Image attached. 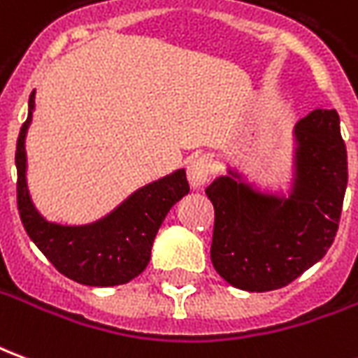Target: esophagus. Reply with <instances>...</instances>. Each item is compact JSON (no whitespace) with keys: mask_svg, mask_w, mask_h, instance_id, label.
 I'll use <instances>...</instances> for the list:
<instances>
[{"mask_svg":"<svg viewBox=\"0 0 358 358\" xmlns=\"http://www.w3.org/2000/svg\"><path fill=\"white\" fill-rule=\"evenodd\" d=\"M210 176H213V161L209 157L199 155L189 159V163H187V180H189L192 187L205 186L210 180Z\"/></svg>","mask_w":358,"mask_h":358,"instance_id":"obj_1","label":"esophagus"}]
</instances>
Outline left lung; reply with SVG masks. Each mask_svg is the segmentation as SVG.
Listing matches in <instances>:
<instances>
[{
  "label": "left lung",
  "instance_id": "left-lung-1",
  "mask_svg": "<svg viewBox=\"0 0 358 358\" xmlns=\"http://www.w3.org/2000/svg\"><path fill=\"white\" fill-rule=\"evenodd\" d=\"M287 194L263 192L228 166L205 194L215 207L213 266L243 292L280 289L318 263L338 232L347 149L336 109H315L293 130Z\"/></svg>",
  "mask_w": 358,
  "mask_h": 358
}]
</instances>
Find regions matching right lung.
<instances>
[{"label": "right lung", "mask_w": 358, "mask_h": 358, "mask_svg": "<svg viewBox=\"0 0 358 358\" xmlns=\"http://www.w3.org/2000/svg\"><path fill=\"white\" fill-rule=\"evenodd\" d=\"M36 92L28 99V117L17 140V203L24 230L55 268L74 282L109 287L130 282L148 266L151 248L174 203L189 192L186 171L145 184L95 222L66 226L50 222L38 213L27 184L28 126L32 122Z\"/></svg>", "instance_id": "1"}]
</instances>
